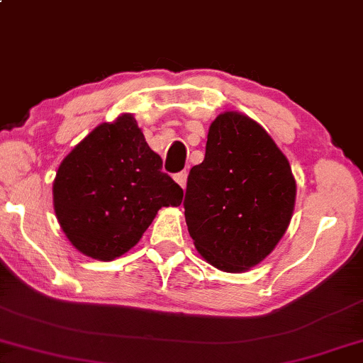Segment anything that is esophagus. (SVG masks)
Instances as JSON below:
<instances>
[{
    "label": "esophagus",
    "instance_id": "obj_1",
    "mask_svg": "<svg viewBox=\"0 0 363 363\" xmlns=\"http://www.w3.org/2000/svg\"><path fill=\"white\" fill-rule=\"evenodd\" d=\"M174 179H176V182L179 186L182 187V189H184L186 187V181H187V172L186 171H182V172H177L176 176H174Z\"/></svg>",
    "mask_w": 363,
    "mask_h": 363
}]
</instances>
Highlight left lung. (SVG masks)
<instances>
[{"label":"left lung","instance_id":"left-lung-1","mask_svg":"<svg viewBox=\"0 0 363 363\" xmlns=\"http://www.w3.org/2000/svg\"><path fill=\"white\" fill-rule=\"evenodd\" d=\"M296 192L291 164L262 125L219 114L204 161L187 177L184 216L197 252L224 272L260 264L291 224Z\"/></svg>","mask_w":363,"mask_h":363}]
</instances>
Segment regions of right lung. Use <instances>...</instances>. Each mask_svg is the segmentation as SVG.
<instances>
[{"label":"right lung","instance_id":"right-lung-1","mask_svg":"<svg viewBox=\"0 0 363 363\" xmlns=\"http://www.w3.org/2000/svg\"><path fill=\"white\" fill-rule=\"evenodd\" d=\"M182 196L133 114L93 129L62 159L52 184L62 232L79 252L98 260L133 249L157 211L181 206Z\"/></svg>","mask_w":363,"mask_h":363}]
</instances>
